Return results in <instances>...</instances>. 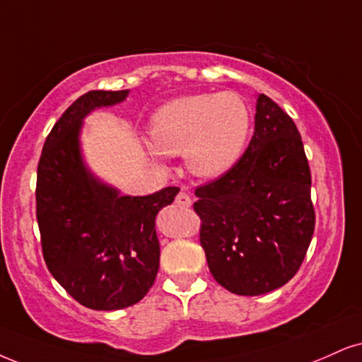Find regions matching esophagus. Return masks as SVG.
<instances>
[{"label":"esophagus","mask_w":362,"mask_h":362,"mask_svg":"<svg viewBox=\"0 0 362 362\" xmlns=\"http://www.w3.org/2000/svg\"><path fill=\"white\" fill-rule=\"evenodd\" d=\"M191 203H193V202H191L189 194L185 193V191H181V193L176 196V204H177V206H181V208H189Z\"/></svg>","instance_id":"1"}]
</instances>
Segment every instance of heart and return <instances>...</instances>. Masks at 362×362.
Masks as SVG:
<instances>
[{"mask_svg":"<svg viewBox=\"0 0 362 362\" xmlns=\"http://www.w3.org/2000/svg\"><path fill=\"white\" fill-rule=\"evenodd\" d=\"M252 114L235 92L196 93L160 105L151 117V154L185 156L186 168L199 177H220L242 159Z\"/></svg>","mask_w":362,"mask_h":362,"instance_id":"b5f03b06","label":"heart"}]
</instances>
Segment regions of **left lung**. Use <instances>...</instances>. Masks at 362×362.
<instances>
[{
    "label": "left lung",
    "instance_id": "obj_1",
    "mask_svg": "<svg viewBox=\"0 0 362 362\" xmlns=\"http://www.w3.org/2000/svg\"><path fill=\"white\" fill-rule=\"evenodd\" d=\"M310 185L296 124L260 93L255 132L242 159L194 193L199 242L221 287L262 296L297 274L314 235Z\"/></svg>",
    "mask_w": 362,
    "mask_h": 362
}]
</instances>
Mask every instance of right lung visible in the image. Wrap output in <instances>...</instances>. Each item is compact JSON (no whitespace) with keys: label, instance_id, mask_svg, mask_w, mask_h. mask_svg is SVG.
Returning a JSON list of instances; mask_svg holds the SVG:
<instances>
[{"label":"right lung","instance_id":"obj_1","mask_svg":"<svg viewBox=\"0 0 362 362\" xmlns=\"http://www.w3.org/2000/svg\"><path fill=\"white\" fill-rule=\"evenodd\" d=\"M129 90H90L57 120L45 141L37 176V220L53 279L78 304L119 310L137 304L159 269L156 216L180 193L120 194L90 171L80 147L83 119L126 100Z\"/></svg>","mask_w":362,"mask_h":362}]
</instances>
